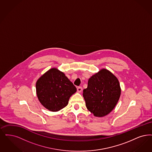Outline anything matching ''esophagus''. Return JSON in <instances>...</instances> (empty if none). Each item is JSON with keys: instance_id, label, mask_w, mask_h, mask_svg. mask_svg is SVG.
I'll use <instances>...</instances> for the list:
<instances>
[{"instance_id": "1", "label": "esophagus", "mask_w": 152, "mask_h": 152, "mask_svg": "<svg viewBox=\"0 0 152 152\" xmlns=\"http://www.w3.org/2000/svg\"><path fill=\"white\" fill-rule=\"evenodd\" d=\"M77 91H78L79 93L81 92L82 91H83V88H82V87H81V86H79V87L77 88Z\"/></svg>"}]
</instances>
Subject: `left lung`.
Masks as SVG:
<instances>
[{
  "label": "left lung",
  "instance_id": "1",
  "mask_svg": "<svg viewBox=\"0 0 152 152\" xmlns=\"http://www.w3.org/2000/svg\"><path fill=\"white\" fill-rule=\"evenodd\" d=\"M118 80L106 69L92 76L83 90L86 108L96 116L106 115L114 109L121 96Z\"/></svg>",
  "mask_w": 152,
  "mask_h": 152
}]
</instances>
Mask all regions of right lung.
Segmentation results:
<instances>
[{
  "label": "right lung",
  "instance_id": "right-lung-1",
  "mask_svg": "<svg viewBox=\"0 0 152 152\" xmlns=\"http://www.w3.org/2000/svg\"><path fill=\"white\" fill-rule=\"evenodd\" d=\"M76 91L73 83L56 68L49 70L36 83L39 101L51 111H58L65 107L69 98Z\"/></svg>",
  "mask_w": 152,
  "mask_h": 152
}]
</instances>
